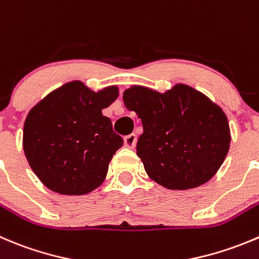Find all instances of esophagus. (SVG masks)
<instances>
[{"label":"esophagus","mask_w":259,"mask_h":259,"mask_svg":"<svg viewBox=\"0 0 259 259\" xmlns=\"http://www.w3.org/2000/svg\"><path fill=\"white\" fill-rule=\"evenodd\" d=\"M124 144L126 148H130V149H133V148L135 147V144H137V135L135 134H129L126 135V137L124 138Z\"/></svg>","instance_id":"esophagus-1"}]
</instances>
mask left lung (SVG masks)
Instances as JSON below:
<instances>
[{"label":"left lung","mask_w":259,"mask_h":259,"mask_svg":"<svg viewBox=\"0 0 259 259\" xmlns=\"http://www.w3.org/2000/svg\"><path fill=\"white\" fill-rule=\"evenodd\" d=\"M125 107L142 120L137 154L152 180L170 190L199 187L224 162L230 130L223 110L186 84L165 94L134 86Z\"/></svg>","instance_id":"8db88e82"}]
</instances>
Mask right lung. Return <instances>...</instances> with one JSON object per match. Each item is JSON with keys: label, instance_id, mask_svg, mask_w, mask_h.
Returning <instances> with one entry per match:
<instances>
[{"label": "right lung", "instance_id": "1", "mask_svg": "<svg viewBox=\"0 0 259 259\" xmlns=\"http://www.w3.org/2000/svg\"><path fill=\"white\" fill-rule=\"evenodd\" d=\"M117 94L116 87L96 94L73 81L32 107L24 125V152L48 188L84 195L104 182L112 155L124 144L101 112Z\"/></svg>", "mask_w": 259, "mask_h": 259}]
</instances>
